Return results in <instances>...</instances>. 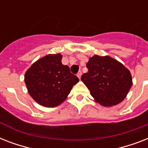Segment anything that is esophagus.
<instances>
[{
  "mask_svg": "<svg viewBox=\"0 0 148 148\" xmlns=\"http://www.w3.org/2000/svg\"><path fill=\"white\" fill-rule=\"evenodd\" d=\"M81 74H82V73H81V71H79L77 74V76L78 77V78L79 79H81Z\"/></svg>",
  "mask_w": 148,
  "mask_h": 148,
  "instance_id": "1",
  "label": "esophagus"
}]
</instances>
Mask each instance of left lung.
Returning a JSON list of instances; mask_svg holds the SVG:
<instances>
[{
    "mask_svg": "<svg viewBox=\"0 0 148 148\" xmlns=\"http://www.w3.org/2000/svg\"><path fill=\"white\" fill-rule=\"evenodd\" d=\"M86 67L88 72L81 76V81L97 103L110 107L126 97L132 86V77L122 64L108 56L95 55Z\"/></svg>",
    "mask_w": 148,
    "mask_h": 148,
    "instance_id": "1",
    "label": "left lung"
}]
</instances>
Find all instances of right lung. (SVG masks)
Here are the masks:
<instances>
[{"label": "right lung", "mask_w": 148, "mask_h": 148, "mask_svg": "<svg viewBox=\"0 0 148 148\" xmlns=\"http://www.w3.org/2000/svg\"><path fill=\"white\" fill-rule=\"evenodd\" d=\"M60 53L40 58L27 71L24 81L29 95L39 104L47 108L59 105L67 98L78 77L61 63Z\"/></svg>", "instance_id": "add662e5"}]
</instances>
